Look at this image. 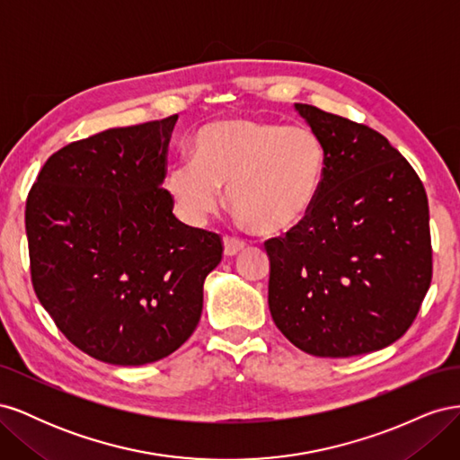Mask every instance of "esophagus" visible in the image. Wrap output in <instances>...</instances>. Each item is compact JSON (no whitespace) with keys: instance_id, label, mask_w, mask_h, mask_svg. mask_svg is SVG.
I'll use <instances>...</instances> for the list:
<instances>
[{"instance_id":"34e87169","label":"esophagus","mask_w":460,"mask_h":460,"mask_svg":"<svg viewBox=\"0 0 460 460\" xmlns=\"http://www.w3.org/2000/svg\"><path fill=\"white\" fill-rule=\"evenodd\" d=\"M222 245H225V255H226V257L238 255V253L242 252V249L245 247L243 242L234 240V238H225V242H222Z\"/></svg>"}]
</instances>
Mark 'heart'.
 <instances>
[{"label":"heart","mask_w":460,"mask_h":460,"mask_svg":"<svg viewBox=\"0 0 460 460\" xmlns=\"http://www.w3.org/2000/svg\"><path fill=\"white\" fill-rule=\"evenodd\" d=\"M196 157H180L164 186L180 217L205 225L225 203L262 234H284L309 217L328 169L326 147L307 127L226 119L201 128Z\"/></svg>","instance_id":"obj_1"}]
</instances>
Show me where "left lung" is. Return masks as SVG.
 I'll list each match as a JSON object with an SVG mask.
<instances>
[{"instance_id":"8db88e82","label":"left lung","mask_w":460,"mask_h":460,"mask_svg":"<svg viewBox=\"0 0 460 460\" xmlns=\"http://www.w3.org/2000/svg\"><path fill=\"white\" fill-rule=\"evenodd\" d=\"M328 155L309 217L267 242L269 309L301 351L353 357L397 341L431 282L428 198L382 134L296 103Z\"/></svg>"}]
</instances>
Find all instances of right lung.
Here are the masks:
<instances>
[{"mask_svg":"<svg viewBox=\"0 0 460 460\" xmlns=\"http://www.w3.org/2000/svg\"><path fill=\"white\" fill-rule=\"evenodd\" d=\"M178 115L109 128L46 161L26 199L34 291L66 340L109 365L169 357L196 330L220 238L163 190Z\"/></svg>","mask_w":460,"mask_h":460,"instance_id":"right-lung-1","label":"right lung"}]
</instances>
